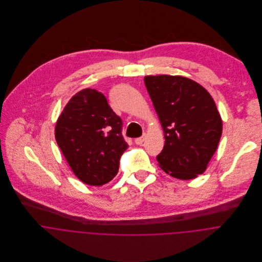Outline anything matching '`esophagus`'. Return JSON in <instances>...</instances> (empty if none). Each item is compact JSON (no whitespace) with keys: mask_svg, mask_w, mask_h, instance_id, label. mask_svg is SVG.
I'll return each instance as SVG.
<instances>
[{"mask_svg":"<svg viewBox=\"0 0 262 262\" xmlns=\"http://www.w3.org/2000/svg\"><path fill=\"white\" fill-rule=\"evenodd\" d=\"M144 140H145V135H143V136H141V137H139V138H136L134 142H135V144L140 145V144H142V143L144 142Z\"/></svg>","mask_w":262,"mask_h":262,"instance_id":"34e87169","label":"esophagus"}]
</instances>
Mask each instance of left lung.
<instances>
[{"label":"left lung","mask_w":262,"mask_h":262,"mask_svg":"<svg viewBox=\"0 0 262 262\" xmlns=\"http://www.w3.org/2000/svg\"><path fill=\"white\" fill-rule=\"evenodd\" d=\"M144 82L165 138L158 165L176 179H195L207 169L222 135L213 98L200 83L181 75H147Z\"/></svg>","instance_id":"8db88e82"}]
</instances>
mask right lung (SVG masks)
<instances>
[{
	"label": "right lung",
	"mask_w": 262,
	"mask_h": 262,
	"mask_svg": "<svg viewBox=\"0 0 262 262\" xmlns=\"http://www.w3.org/2000/svg\"><path fill=\"white\" fill-rule=\"evenodd\" d=\"M122 120L106 97L83 89L69 101L55 125V140L75 177L89 186H103L116 177L128 144Z\"/></svg>",
	"instance_id": "1"
}]
</instances>
